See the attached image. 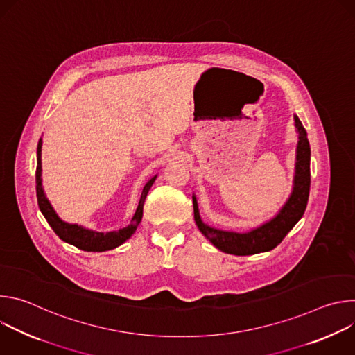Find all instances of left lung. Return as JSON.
<instances>
[{
	"instance_id": "left-lung-1",
	"label": "left lung",
	"mask_w": 355,
	"mask_h": 355,
	"mask_svg": "<svg viewBox=\"0 0 355 355\" xmlns=\"http://www.w3.org/2000/svg\"><path fill=\"white\" fill-rule=\"evenodd\" d=\"M293 121L297 133L293 187L285 204L270 220L247 232L218 229L202 220L196 196L192 195L193 218L198 229L220 251L234 256H251L270 251L284 240L305 214L311 189V146L308 133L296 115H293Z\"/></svg>"
}]
</instances>
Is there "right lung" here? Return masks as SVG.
<instances>
[{
    "label": "right lung",
    "mask_w": 355,
    "mask_h": 355,
    "mask_svg": "<svg viewBox=\"0 0 355 355\" xmlns=\"http://www.w3.org/2000/svg\"><path fill=\"white\" fill-rule=\"evenodd\" d=\"M36 160H37V166H36V196H37V205L39 209L42 212V215L44 216V219L47 220V223L50 225L55 230V233L66 243L76 245L80 250L84 251H108L112 250L118 245H121L122 243H125L137 229L141 216H143V205H144V199L151 188V185L155 184L157 174L150 177L147 180V182L143 187V192L139 200V205L136 208V212L132 218L130 225H128L123 229L119 230H114V232H95L91 229H87L81 225L77 223H67L63 219L59 218V215L56 214V211L53 209L52 204H50L43 185H42V139H39L37 143V151H36Z\"/></svg>",
    "instance_id": "obj_1"
}]
</instances>
